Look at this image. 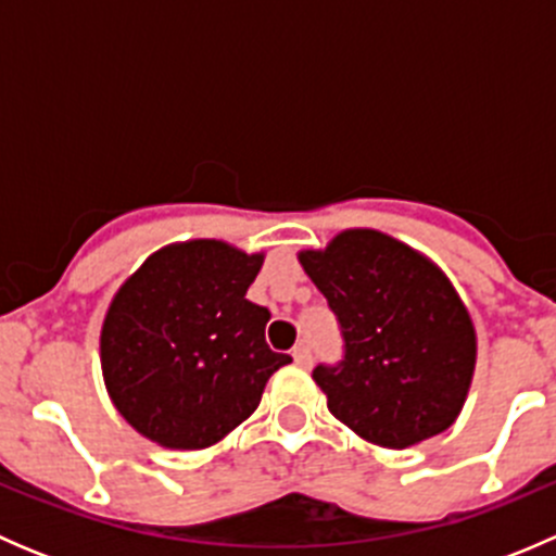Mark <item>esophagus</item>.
<instances>
[{
	"label": "esophagus",
	"instance_id": "esophagus-1",
	"mask_svg": "<svg viewBox=\"0 0 556 556\" xmlns=\"http://www.w3.org/2000/svg\"><path fill=\"white\" fill-rule=\"evenodd\" d=\"M293 361L295 363H299V366H309V363H312V350H309V346H306V344H299V346H295V350H293Z\"/></svg>",
	"mask_w": 556,
	"mask_h": 556
}]
</instances>
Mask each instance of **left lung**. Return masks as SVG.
Wrapping results in <instances>:
<instances>
[{
    "label": "left lung",
    "mask_w": 556,
    "mask_h": 556,
    "mask_svg": "<svg viewBox=\"0 0 556 556\" xmlns=\"http://www.w3.org/2000/svg\"><path fill=\"white\" fill-rule=\"evenodd\" d=\"M299 263L346 344L341 366L312 374L328 412L387 450L452 428L473 382L476 328L439 263L377 228H346Z\"/></svg>",
    "instance_id": "obj_1"
}]
</instances>
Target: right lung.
<instances>
[{
	"instance_id": "obj_1",
	"label": "right lung",
	"mask_w": 556,
	"mask_h": 556,
	"mask_svg": "<svg viewBox=\"0 0 556 556\" xmlns=\"http://www.w3.org/2000/svg\"><path fill=\"white\" fill-rule=\"evenodd\" d=\"M266 252L223 239L155 250L106 306L104 387L121 417L164 450H206L261 403L290 355L266 344V306L247 301Z\"/></svg>"
}]
</instances>
